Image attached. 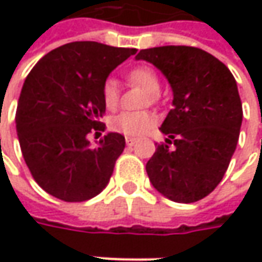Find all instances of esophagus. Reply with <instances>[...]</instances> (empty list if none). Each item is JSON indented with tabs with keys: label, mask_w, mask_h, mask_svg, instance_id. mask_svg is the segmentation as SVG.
<instances>
[{
	"label": "esophagus",
	"mask_w": 262,
	"mask_h": 262,
	"mask_svg": "<svg viewBox=\"0 0 262 262\" xmlns=\"http://www.w3.org/2000/svg\"><path fill=\"white\" fill-rule=\"evenodd\" d=\"M137 138H134V137H125V143L126 146H134L136 144Z\"/></svg>",
	"instance_id": "1"
}]
</instances>
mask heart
Segmentation results:
<instances>
[{
    "instance_id": "b5f03b06",
    "label": "heart",
    "mask_w": 262,
    "mask_h": 262,
    "mask_svg": "<svg viewBox=\"0 0 262 262\" xmlns=\"http://www.w3.org/2000/svg\"><path fill=\"white\" fill-rule=\"evenodd\" d=\"M128 80L150 93L151 100H156V93L159 92L160 83L157 74L150 67L140 66L133 68L128 73ZM102 102L109 111H114L119 103V89L114 78L105 80L102 86ZM155 124L156 116L150 112H121L109 121L111 129L124 136H141L151 129Z\"/></svg>"
}]
</instances>
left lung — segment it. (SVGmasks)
<instances>
[{"mask_svg": "<svg viewBox=\"0 0 262 262\" xmlns=\"http://www.w3.org/2000/svg\"><path fill=\"white\" fill-rule=\"evenodd\" d=\"M136 59L159 68L173 92V107L160 126L166 143L147 162L148 179L175 203L200 201L220 184L236 150L242 125L236 80L216 56L194 46L141 49Z\"/></svg>", "mask_w": 262, "mask_h": 262, "instance_id": "obj_1", "label": "left lung"}]
</instances>
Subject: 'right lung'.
<instances>
[{"label": "right lung", "instance_id": "obj_1", "mask_svg": "<svg viewBox=\"0 0 262 262\" xmlns=\"http://www.w3.org/2000/svg\"><path fill=\"white\" fill-rule=\"evenodd\" d=\"M136 52L99 42H71L46 54L26 77L15 128L26 165L48 194L80 203L107 185L125 138L109 133L92 147L87 134L105 131L102 86Z\"/></svg>", "mask_w": 262, "mask_h": 262}]
</instances>
